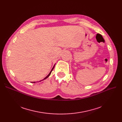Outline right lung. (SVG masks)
Here are the masks:
<instances>
[{"mask_svg": "<svg viewBox=\"0 0 122 122\" xmlns=\"http://www.w3.org/2000/svg\"><path fill=\"white\" fill-rule=\"evenodd\" d=\"M54 66H55V65H54V66H53V68H52V70H51V71H50V73H49V74H48V75H47V76H46V78H44V79H43V80H45V79H46V78H48V76H49V75H50V74H51V72H52V70H53V69H54ZM33 82V83H35V82H35V81H34V82Z\"/></svg>", "mask_w": 122, "mask_h": 122, "instance_id": "add662e5", "label": "right lung"}]
</instances>
